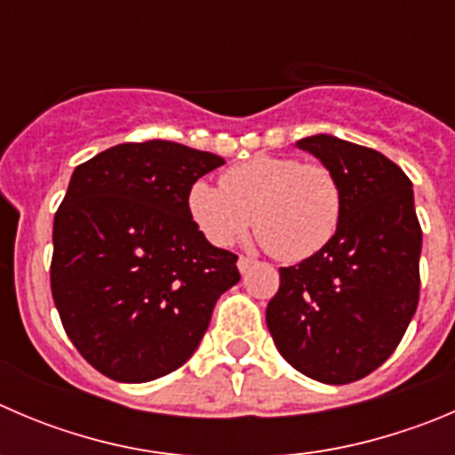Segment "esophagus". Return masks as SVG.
<instances>
[{
	"instance_id": "1",
	"label": "esophagus",
	"mask_w": 455,
	"mask_h": 455,
	"mask_svg": "<svg viewBox=\"0 0 455 455\" xmlns=\"http://www.w3.org/2000/svg\"><path fill=\"white\" fill-rule=\"evenodd\" d=\"M252 259L250 257H239V261H236V266H239V270H241V275H245V272L250 270V267H252Z\"/></svg>"
}]
</instances>
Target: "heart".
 <instances>
[{"mask_svg":"<svg viewBox=\"0 0 455 455\" xmlns=\"http://www.w3.org/2000/svg\"><path fill=\"white\" fill-rule=\"evenodd\" d=\"M220 188L196 180L188 192L194 225L216 248H230L250 225L272 257L304 261L326 248L341 220L339 179L322 163L252 156L220 174Z\"/></svg>","mask_w":455,"mask_h":455,"instance_id":"heart-1","label":"heart"}]
</instances>
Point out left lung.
Here are the masks:
<instances>
[{"instance_id":"1","label":"left lung","mask_w":455,"mask_h":455,"mask_svg":"<svg viewBox=\"0 0 455 455\" xmlns=\"http://www.w3.org/2000/svg\"><path fill=\"white\" fill-rule=\"evenodd\" d=\"M297 147L335 172L344 207L326 248L279 267L266 323L299 373L348 384L388 360L418 308L422 230L413 185L371 147L326 133L301 138Z\"/></svg>"}]
</instances>
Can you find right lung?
<instances>
[{"instance_id": "obj_1", "label": "right lung", "mask_w": 455, "mask_h": 455, "mask_svg": "<svg viewBox=\"0 0 455 455\" xmlns=\"http://www.w3.org/2000/svg\"><path fill=\"white\" fill-rule=\"evenodd\" d=\"M223 163L147 140L73 172L53 220L51 292L68 339L107 378L149 382L180 369L239 283V257L214 248L188 210L189 188Z\"/></svg>"}]
</instances>
